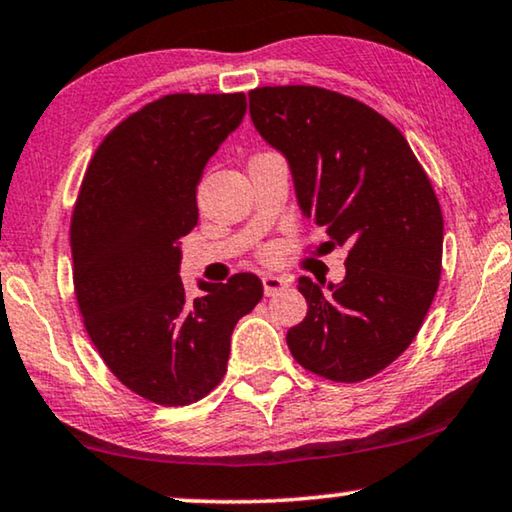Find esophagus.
<instances>
[{"instance_id":"34e87169","label":"esophagus","mask_w":512,"mask_h":512,"mask_svg":"<svg viewBox=\"0 0 512 512\" xmlns=\"http://www.w3.org/2000/svg\"><path fill=\"white\" fill-rule=\"evenodd\" d=\"M262 285H264V294L271 296L280 292L282 287L289 285V278L285 276H273V273H266V276H262Z\"/></svg>"}]
</instances>
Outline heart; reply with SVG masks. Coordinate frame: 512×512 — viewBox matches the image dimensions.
<instances>
[{
	"mask_svg": "<svg viewBox=\"0 0 512 512\" xmlns=\"http://www.w3.org/2000/svg\"><path fill=\"white\" fill-rule=\"evenodd\" d=\"M262 255H264V257H271V255H273V253H271V248H266V250H264V253H262Z\"/></svg>",
	"mask_w": 512,
	"mask_h": 512,
	"instance_id": "b5f03b06",
	"label": "heart"
}]
</instances>
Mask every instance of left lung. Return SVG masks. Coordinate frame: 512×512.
Listing matches in <instances>:
<instances>
[{
	"label": "left lung",
	"mask_w": 512,
	"mask_h": 512,
	"mask_svg": "<svg viewBox=\"0 0 512 512\" xmlns=\"http://www.w3.org/2000/svg\"><path fill=\"white\" fill-rule=\"evenodd\" d=\"M253 124L287 158L303 216L349 246L347 276L299 278L308 315L287 331L305 370L363 381L411 345L441 278L444 216L404 135L356 98L308 85L257 87Z\"/></svg>",
	"instance_id": "obj_1"
}]
</instances>
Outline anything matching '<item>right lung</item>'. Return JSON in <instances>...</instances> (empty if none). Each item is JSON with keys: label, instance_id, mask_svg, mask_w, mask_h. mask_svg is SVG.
Masks as SVG:
<instances>
[{"label": "right lung", "instance_id": "add662e5", "mask_svg": "<svg viewBox=\"0 0 512 512\" xmlns=\"http://www.w3.org/2000/svg\"><path fill=\"white\" fill-rule=\"evenodd\" d=\"M246 114V94H170L108 133L71 218L73 285L110 372L140 398L183 407L220 384L236 322L262 280L236 273L188 299L181 239L197 225V183Z\"/></svg>", "mask_w": 512, "mask_h": 512}]
</instances>
